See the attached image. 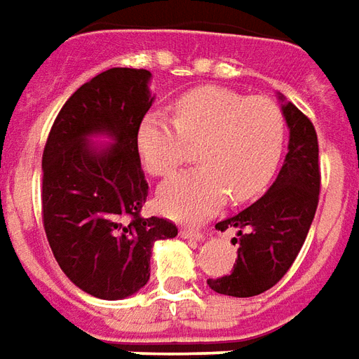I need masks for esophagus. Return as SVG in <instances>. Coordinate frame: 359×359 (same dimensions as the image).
<instances>
[{
  "mask_svg": "<svg viewBox=\"0 0 359 359\" xmlns=\"http://www.w3.org/2000/svg\"><path fill=\"white\" fill-rule=\"evenodd\" d=\"M180 236L187 238V240H203L205 238V233L201 232V230H195V228H182Z\"/></svg>",
  "mask_w": 359,
  "mask_h": 359,
  "instance_id": "obj_1",
  "label": "esophagus"
}]
</instances>
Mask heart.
I'll use <instances>...</instances> for the list:
<instances>
[{
  "mask_svg": "<svg viewBox=\"0 0 359 359\" xmlns=\"http://www.w3.org/2000/svg\"><path fill=\"white\" fill-rule=\"evenodd\" d=\"M201 166L162 184L160 208L177 220H201L226 197L243 203L273 180L284 149V116L269 98H248L226 86H197L174 102V119L149 114L137 149L152 175H170L197 147Z\"/></svg>",
  "mask_w": 359,
  "mask_h": 359,
  "instance_id": "b5f03b06",
  "label": "heart"
}]
</instances>
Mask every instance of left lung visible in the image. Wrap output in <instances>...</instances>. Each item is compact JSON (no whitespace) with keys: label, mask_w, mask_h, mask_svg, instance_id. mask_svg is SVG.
<instances>
[{"label":"left lung","mask_w":359,"mask_h":359,"mask_svg":"<svg viewBox=\"0 0 359 359\" xmlns=\"http://www.w3.org/2000/svg\"><path fill=\"white\" fill-rule=\"evenodd\" d=\"M290 129L288 154L271 189L238 215L216 224L233 228L238 259L226 276L208 278V286L224 296L251 297L273 288L296 261L313 222L321 168L317 133L304 111L292 102L282 106Z\"/></svg>","instance_id":"obj_1"}]
</instances>
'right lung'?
<instances>
[{
  "mask_svg": "<svg viewBox=\"0 0 359 359\" xmlns=\"http://www.w3.org/2000/svg\"><path fill=\"white\" fill-rule=\"evenodd\" d=\"M151 71L111 67L79 86L53 121L42 154V222L52 253L75 286L102 299L139 292L154 241L177 236L168 218H143L149 184L137 129L152 106ZM110 134L93 147L88 137Z\"/></svg>",
  "mask_w": 359,
  "mask_h": 359,
  "instance_id": "right-lung-1",
  "label": "right lung"
}]
</instances>
